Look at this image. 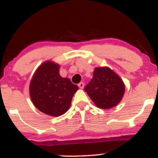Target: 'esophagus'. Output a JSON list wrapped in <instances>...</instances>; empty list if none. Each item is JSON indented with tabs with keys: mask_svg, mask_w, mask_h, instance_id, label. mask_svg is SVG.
Returning <instances> with one entry per match:
<instances>
[{
	"mask_svg": "<svg viewBox=\"0 0 158 158\" xmlns=\"http://www.w3.org/2000/svg\"><path fill=\"white\" fill-rule=\"evenodd\" d=\"M84 85H85V84L83 82H80V83H79V85H78V86L79 87V88H81V89H82L83 88H84Z\"/></svg>",
	"mask_w": 158,
	"mask_h": 158,
	"instance_id": "34e87169",
	"label": "esophagus"
}]
</instances>
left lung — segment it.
<instances>
[{"label":"left lung","mask_w":158,"mask_h":158,"mask_svg":"<svg viewBox=\"0 0 158 158\" xmlns=\"http://www.w3.org/2000/svg\"><path fill=\"white\" fill-rule=\"evenodd\" d=\"M125 90L121 78L108 67L94 69L93 78L85 88L94 104L102 109L117 106L122 100Z\"/></svg>","instance_id":"obj_1"}]
</instances>
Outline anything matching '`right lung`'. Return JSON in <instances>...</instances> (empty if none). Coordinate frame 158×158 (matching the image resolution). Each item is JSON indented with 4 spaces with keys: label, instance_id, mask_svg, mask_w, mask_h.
I'll return each mask as SVG.
<instances>
[{
    "label": "right lung",
    "instance_id": "right-lung-1",
    "mask_svg": "<svg viewBox=\"0 0 158 158\" xmlns=\"http://www.w3.org/2000/svg\"><path fill=\"white\" fill-rule=\"evenodd\" d=\"M60 65L46 61L35 70L30 84V96L40 111L59 117L68 111L72 98L79 89L68 78L59 74Z\"/></svg>",
    "mask_w": 158,
    "mask_h": 158
}]
</instances>
